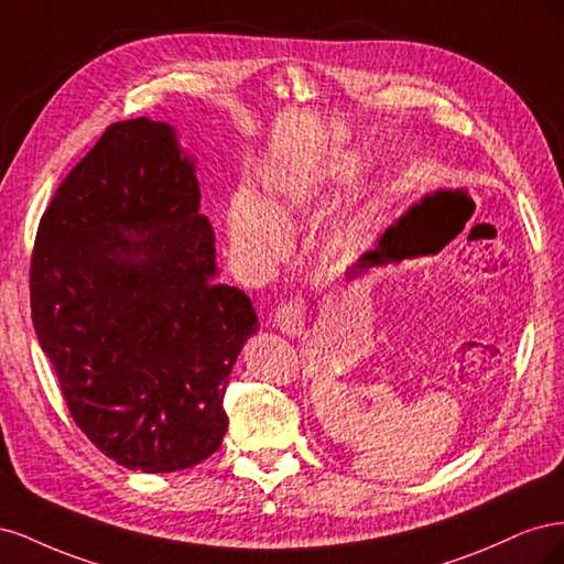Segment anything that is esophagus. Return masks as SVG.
<instances>
[{
	"instance_id": "1",
	"label": "esophagus",
	"mask_w": 564,
	"mask_h": 564,
	"mask_svg": "<svg viewBox=\"0 0 564 564\" xmlns=\"http://www.w3.org/2000/svg\"><path fill=\"white\" fill-rule=\"evenodd\" d=\"M305 301L303 299H292L282 303L278 313H275V322L282 334L286 336H301L303 327H305Z\"/></svg>"
}]
</instances>
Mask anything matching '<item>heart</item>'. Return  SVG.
<instances>
[{
  "mask_svg": "<svg viewBox=\"0 0 564 564\" xmlns=\"http://www.w3.org/2000/svg\"><path fill=\"white\" fill-rule=\"evenodd\" d=\"M360 172L352 155H329L317 162L289 166L265 178L263 202L235 195L226 226L230 245L253 270H275L292 253V232L303 218L315 214L336 185H344ZM379 199L371 187H360L334 230L338 249L360 251L369 247L379 230Z\"/></svg>",
  "mask_w": 564,
  "mask_h": 564,
  "instance_id": "b5f03b06",
  "label": "heart"
}]
</instances>
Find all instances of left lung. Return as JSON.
Masks as SVG:
<instances>
[{"label": "left lung", "mask_w": 564, "mask_h": 564, "mask_svg": "<svg viewBox=\"0 0 564 564\" xmlns=\"http://www.w3.org/2000/svg\"><path fill=\"white\" fill-rule=\"evenodd\" d=\"M404 230H406L404 224H400L398 228H390V230L383 235L381 247H379L377 251L367 253L365 259H362V263H360V268L386 265V263H390V261H400L402 256H406V253H404Z\"/></svg>", "instance_id": "left-lung-1"}]
</instances>
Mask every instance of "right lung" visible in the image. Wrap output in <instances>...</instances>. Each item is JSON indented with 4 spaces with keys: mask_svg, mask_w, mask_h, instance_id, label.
<instances>
[{
    "mask_svg": "<svg viewBox=\"0 0 564 564\" xmlns=\"http://www.w3.org/2000/svg\"><path fill=\"white\" fill-rule=\"evenodd\" d=\"M199 199L176 129L139 117L106 129L40 220V346L82 433L131 470H183L220 447L230 371L259 329L251 299L216 282Z\"/></svg>",
    "mask_w": 564,
    "mask_h": 564,
    "instance_id": "1",
    "label": "right lung"
}]
</instances>
